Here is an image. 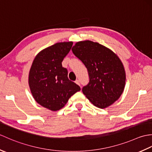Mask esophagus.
I'll use <instances>...</instances> for the list:
<instances>
[{
	"mask_svg": "<svg viewBox=\"0 0 152 152\" xmlns=\"http://www.w3.org/2000/svg\"><path fill=\"white\" fill-rule=\"evenodd\" d=\"M75 83H76V84H77V85H78V86H80V81H79V80H76V81H75Z\"/></svg>",
	"mask_w": 152,
	"mask_h": 152,
	"instance_id": "esophagus-1",
	"label": "esophagus"
}]
</instances>
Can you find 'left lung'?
<instances>
[{
  "label": "left lung",
  "mask_w": 152,
  "mask_h": 152,
  "mask_svg": "<svg viewBox=\"0 0 152 152\" xmlns=\"http://www.w3.org/2000/svg\"><path fill=\"white\" fill-rule=\"evenodd\" d=\"M72 51L88 69L89 82L82 91L89 101L96 107L106 108L118 100L125 88L126 74L117 55L90 40L78 42Z\"/></svg>",
  "instance_id": "1"
}]
</instances>
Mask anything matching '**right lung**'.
Returning <instances> with one entry per match:
<instances>
[{
	"label": "right lung",
	"instance_id": "right-lung-1",
	"mask_svg": "<svg viewBox=\"0 0 152 152\" xmlns=\"http://www.w3.org/2000/svg\"><path fill=\"white\" fill-rule=\"evenodd\" d=\"M72 42H58L38 53L28 74V86L37 103L51 111H57L69 98L80 91V86L68 78L62 61L72 46Z\"/></svg>",
	"mask_w": 152,
	"mask_h": 152
}]
</instances>
